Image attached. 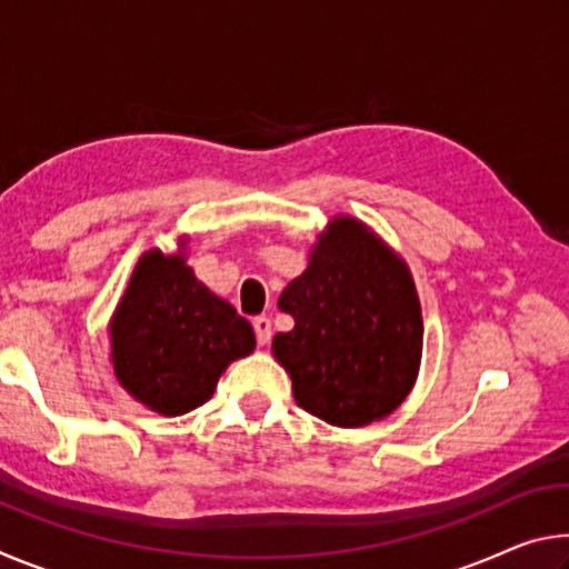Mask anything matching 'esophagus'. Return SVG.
<instances>
[{"label": "esophagus", "mask_w": 569, "mask_h": 569, "mask_svg": "<svg viewBox=\"0 0 569 569\" xmlns=\"http://www.w3.org/2000/svg\"><path fill=\"white\" fill-rule=\"evenodd\" d=\"M253 331H256V339L261 346L271 341V321H268L266 316H258V319H253Z\"/></svg>", "instance_id": "esophagus-1"}]
</instances>
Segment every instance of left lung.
I'll return each instance as SVG.
<instances>
[{
  "mask_svg": "<svg viewBox=\"0 0 569 569\" xmlns=\"http://www.w3.org/2000/svg\"><path fill=\"white\" fill-rule=\"evenodd\" d=\"M278 308L293 329L273 336V359L313 417L366 427L411 393L423 346L419 293L407 261L363 220H329Z\"/></svg>",
  "mask_w": 569,
  "mask_h": 569,
  "instance_id": "8db88e82",
  "label": "left lung"
}]
</instances>
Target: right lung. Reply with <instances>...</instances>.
Masks as SVG:
<instances>
[{
    "instance_id": "1",
    "label": "right lung",
    "mask_w": 569,
    "mask_h": 569,
    "mask_svg": "<svg viewBox=\"0 0 569 569\" xmlns=\"http://www.w3.org/2000/svg\"><path fill=\"white\" fill-rule=\"evenodd\" d=\"M186 246L182 236L176 253L146 250L108 323L114 379L162 417L206 403L228 366L256 349L250 323L198 281Z\"/></svg>"
}]
</instances>
